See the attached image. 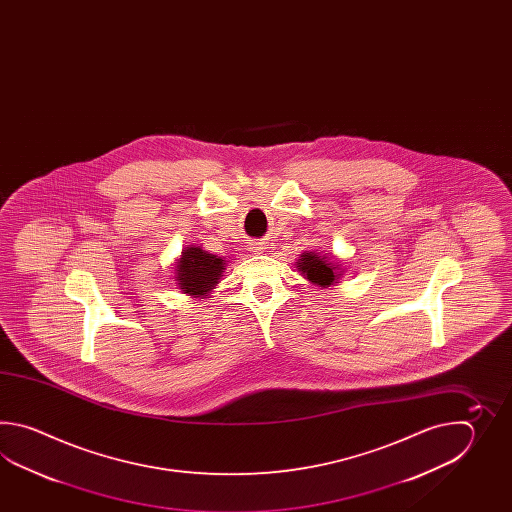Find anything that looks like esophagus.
I'll use <instances>...</instances> for the list:
<instances>
[{
    "instance_id": "1",
    "label": "esophagus",
    "mask_w": 512,
    "mask_h": 512,
    "mask_svg": "<svg viewBox=\"0 0 512 512\" xmlns=\"http://www.w3.org/2000/svg\"><path fill=\"white\" fill-rule=\"evenodd\" d=\"M251 251L254 254H261V252L265 251V243L263 241H252Z\"/></svg>"
}]
</instances>
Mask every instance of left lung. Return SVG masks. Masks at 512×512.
Returning <instances> with one entry per match:
<instances>
[{"mask_svg":"<svg viewBox=\"0 0 512 512\" xmlns=\"http://www.w3.org/2000/svg\"><path fill=\"white\" fill-rule=\"evenodd\" d=\"M300 271L304 272L305 278L309 282L316 283L320 287H329L331 283H337V272L331 263H327L322 256L305 252L302 254V260L298 261Z\"/></svg>","mask_w":512,"mask_h":512,"instance_id":"8db88e82","label":"left lung"}]
</instances>
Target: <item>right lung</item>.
<instances>
[{"label":"right lung","instance_id":"1","mask_svg":"<svg viewBox=\"0 0 512 512\" xmlns=\"http://www.w3.org/2000/svg\"><path fill=\"white\" fill-rule=\"evenodd\" d=\"M225 263L218 256L201 251L197 247H188L177 265L179 287L186 294H207L223 274Z\"/></svg>","mask_w":512,"mask_h":512}]
</instances>
